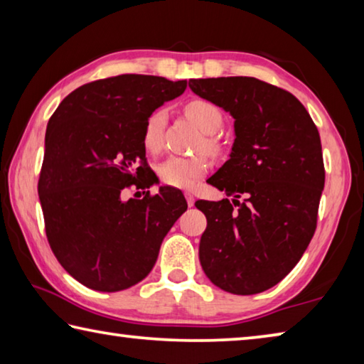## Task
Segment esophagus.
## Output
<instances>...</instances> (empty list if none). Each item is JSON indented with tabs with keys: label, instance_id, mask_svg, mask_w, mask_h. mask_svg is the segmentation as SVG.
Wrapping results in <instances>:
<instances>
[{
	"label": "esophagus",
	"instance_id": "1",
	"mask_svg": "<svg viewBox=\"0 0 364 364\" xmlns=\"http://www.w3.org/2000/svg\"><path fill=\"white\" fill-rule=\"evenodd\" d=\"M184 197H186V200H188V205L189 207H193L194 205V194L193 193H189V191H188V193H184Z\"/></svg>",
	"mask_w": 364,
	"mask_h": 364
}]
</instances>
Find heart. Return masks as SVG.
<instances>
[{"mask_svg": "<svg viewBox=\"0 0 364 364\" xmlns=\"http://www.w3.org/2000/svg\"><path fill=\"white\" fill-rule=\"evenodd\" d=\"M184 115L193 120L205 133L204 144L210 154L220 152V144L213 134L223 127V114L220 107L208 100L194 97L183 106ZM167 117L162 109L154 110L143 125V146L147 152L156 154L162 149L164 132ZM208 170V160L202 156L178 157L171 156L159 165L160 181L173 188H188L197 178L204 176Z\"/></svg>", "mask_w": 364, "mask_h": 364, "instance_id": "heart-1", "label": "heart"}]
</instances>
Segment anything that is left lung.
I'll list each match as a JSON object with an SVG mask.
<instances>
[{
	"label": "left lung",
	"mask_w": 364,
	"mask_h": 364,
	"mask_svg": "<svg viewBox=\"0 0 364 364\" xmlns=\"http://www.w3.org/2000/svg\"><path fill=\"white\" fill-rule=\"evenodd\" d=\"M189 88L230 112L236 133L230 160L207 180L232 204L196 202L207 217L202 269L226 292H263L291 273L315 234L324 188L318 128L297 97L254 77L193 78Z\"/></svg>",
	"instance_id": "8db88e82"
}]
</instances>
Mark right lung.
Listing matches in <instances>:
<instances>
[{"instance_id": "1", "label": "right lung", "mask_w": 364, "mask_h": 364, "mask_svg": "<svg viewBox=\"0 0 364 364\" xmlns=\"http://www.w3.org/2000/svg\"><path fill=\"white\" fill-rule=\"evenodd\" d=\"M186 85L138 73L96 80L64 97L48 122L38 180L46 237L67 273L93 291L119 292L143 281L186 212L181 191L165 186L123 200L125 189L156 183L143 125Z\"/></svg>"}]
</instances>
